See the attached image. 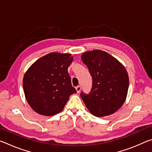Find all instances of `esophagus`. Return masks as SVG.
<instances>
[{
  "instance_id": "34e87169",
  "label": "esophagus",
  "mask_w": 152,
  "mask_h": 152,
  "mask_svg": "<svg viewBox=\"0 0 152 152\" xmlns=\"http://www.w3.org/2000/svg\"><path fill=\"white\" fill-rule=\"evenodd\" d=\"M76 90L77 93H79V92H80V91H81V87H80V86H76Z\"/></svg>"
}]
</instances>
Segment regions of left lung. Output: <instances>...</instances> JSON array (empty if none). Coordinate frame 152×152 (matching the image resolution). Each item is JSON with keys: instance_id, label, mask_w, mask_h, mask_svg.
Instances as JSON below:
<instances>
[{"instance_id": "1", "label": "left lung", "mask_w": 152, "mask_h": 152, "mask_svg": "<svg viewBox=\"0 0 152 152\" xmlns=\"http://www.w3.org/2000/svg\"><path fill=\"white\" fill-rule=\"evenodd\" d=\"M81 58L92 78L91 92H81L82 101L94 116L113 114L127 98L129 84L127 70L119 60L102 50L86 51Z\"/></svg>"}]
</instances>
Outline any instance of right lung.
I'll list each match as a JSON object with an SVG mask.
<instances>
[{
	"instance_id": "right-lung-1",
	"label": "right lung",
	"mask_w": 152,
	"mask_h": 152,
	"mask_svg": "<svg viewBox=\"0 0 152 152\" xmlns=\"http://www.w3.org/2000/svg\"><path fill=\"white\" fill-rule=\"evenodd\" d=\"M73 61L70 53L51 52L38 59L25 73L23 87L28 104L38 114L52 116L64 109L71 94L68 68Z\"/></svg>"
}]
</instances>
